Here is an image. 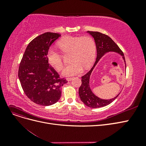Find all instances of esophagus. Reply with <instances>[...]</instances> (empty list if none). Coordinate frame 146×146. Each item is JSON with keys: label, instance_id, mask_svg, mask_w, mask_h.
Returning <instances> with one entry per match:
<instances>
[{"label": "esophagus", "instance_id": "obj_1", "mask_svg": "<svg viewBox=\"0 0 146 146\" xmlns=\"http://www.w3.org/2000/svg\"><path fill=\"white\" fill-rule=\"evenodd\" d=\"M73 78L72 77H68V78H66V80H68V81H70L72 80Z\"/></svg>", "mask_w": 146, "mask_h": 146}]
</instances>
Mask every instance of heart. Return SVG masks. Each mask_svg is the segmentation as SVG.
I'll list each match as a JSON object with an SVG mask.
<instances>
[{
    "mask_svg": "<svg viewBox=\"0 0 146 146\" xmlns=\"http://www.w3.org/2000/svg\"><path fill=\"white\" fill-rule=\"evenodd\" d=\"M58 46L64 53L71 52L70 61L63 70V74L70 76L80 74L83 69L89 68L93 63L96 54V44L94 39L89 36H67L61 38ZM48 62L57 70L63 68V56L54 48H49L47 52Z\"/></svg>",
    "mask_w": 146,
    "mask_h": 146,
    "instance_id": "1",
    "label": "heart"
}]
</instances>
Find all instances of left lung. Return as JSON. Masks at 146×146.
Masks as SVG:
<instances>
[{"instance_id": "8db88e82", "label": "left lung", "mask_w": 146, "mask_h": 146, "mask_svg": "<svg viewBox=\"0 0 146 146\" xmlns=\"http://www.w3.org/2000/svg\"><path fill=\"white\" fill-rule=\"evenodd\" d=\"M88 33H90L94 39L96 44L97 48V58L91 70L85 75L82 77V85L79 88L78 94L80 96V100L85 104V105L90 108H100L105 107L111 104L112 102L115 100L119 94L115 98L111 99L105 100L100 99L96 96L93 92H92L90 86V79L92 70H93L97 63L99 62L100 59L106 53L109 52H116L119 55H121L125 62L126 68L125 60L123 53L120 49L116 44L113 41V39L109 37L108 35H106L98 32H91L88 31Z\"/></svg>"}]
</instances>
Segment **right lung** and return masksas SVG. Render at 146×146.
Listing matches in <instances>:
<instances>
[{
  "label": "right lung",
  "mask_w": 146,
  "mask_h": 146,
  "mask_svg": "<svg viewBox=\"0 0 146 146\" xmlns=\"http://www.w3.org/2000/svg\"><path fill=\"white\" fill-rule=\"evenodd\" d=\"M60 36L46 32L34 38L21 61L18 77L21 86L27 98L38 105L49 106L57 102L62 86L68 82L60 77L47 58L48 48Z\"/></svg>",
  "instance_id": "right-lung-1"
}]
</instances>
